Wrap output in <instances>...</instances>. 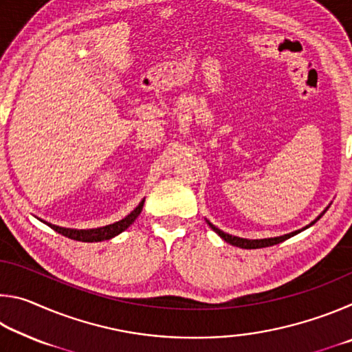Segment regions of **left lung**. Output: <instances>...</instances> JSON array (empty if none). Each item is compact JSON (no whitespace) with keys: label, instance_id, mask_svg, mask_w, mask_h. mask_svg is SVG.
Wrapping results in <instances>:
<instances>
[{"label":"left lung","instance_id":"obj_1","mask_svg":"<svg viewBox=\"0 0 352 352\" xmlns=\"http://www.w3.org/2000/svg\"><path fill=\"white\" fill-rule=\"evenodd\" d=\"M327 208H329V206H327ZM327 208H326L324 211H321V212L318 214V217L315 219V220H312V222L309 223V225H306L305 228L296 230V231H292V233H289V234H283V236H276V237H267V239H243V237H237V236H231V234H228V233H223L222 230H219L217 226H214V225L210 222V220H206V223L211 226L212 231H216V233H217L220 237H222V239H223L225 242L231 243V245L239 247V248H247V250H252V248H264V247L276 245V243L284 242L285 239H289V237L295 236V234H298V233H301V231L307 230L309 226H312L315 222H317L318 219H321V216H323V214L327 211Z\"/></svg>","mask_w":352,"mask_h":352}]
</instances>
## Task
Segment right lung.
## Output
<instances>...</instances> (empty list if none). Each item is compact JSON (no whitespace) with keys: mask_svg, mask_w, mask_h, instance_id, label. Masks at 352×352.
I'll return each instance as SVG.
<instances>
[{"mask_svg":"<svg viewBox=\"0 0 352 352\" xmlns=\"http://www.w3.org/2000/svg\"><path fill=\"white\" fill-rule=\"evenodd\" d=\"M144 200L142 199L140 201V205L135 208V210L129 214V216L124 217L122 220H119V222L115 223H110V225H105V226H99V228H90V230H76V228H63V226H58V225H52V223H47L45 220H41V222L50 225L52 230L57 231L58 234H63L69 237V239H74V241H80V242H102V241H109L111 237H115L118 234H121L122 231H126L130 225L135 222V219L140 216L141 211H142V206H144Z\"/></svg>","mask_w":352,"mask_h":352,"instance_id":"right-lung-1","label":"right lung"}]
</instances>
